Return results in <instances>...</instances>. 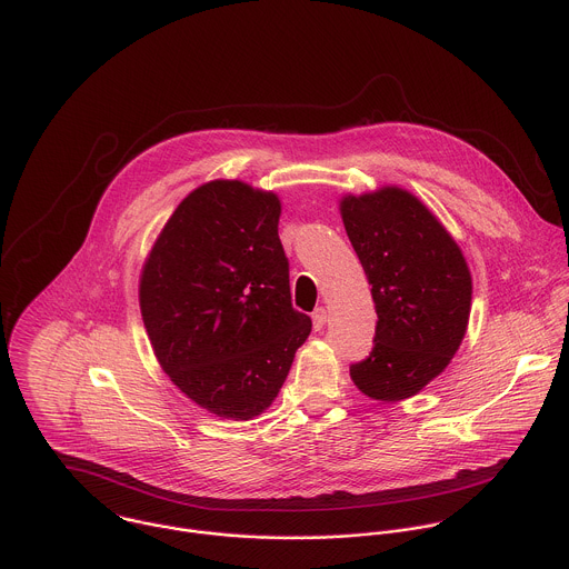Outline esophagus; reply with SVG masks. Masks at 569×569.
<instances>
[{
	"label": "esophagus",
	"mask_w": 569,
	"mask_h": 569,
	"mask_svg": "<svg viewBox=\"0 0 569 569\" xmlns=\"http://www.w3.org/2000/svg\"><path fill=\"white\" fill-rule=\"evenodd\" d=\"M311 318H313V328H316V330H322V328H325L326 311L322 309V307H320V309H316Z\"/></svg>",
	"instance_id": "34e87169"
}]
</instances>
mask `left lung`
<instances>
[{"label": "left lung", "instance_id": "obj_1", "mask_svg": "<svg viewBox=\"0 0 569 569\" xmlns=\"http://www.w3.org/2000/svg\"><path fill=\"white\" fill-rule=\"evenodd\" d=\"M346 234L372 284L375 346L350 366L377 401H401L456 355L471 311V273L438 219L407 190L383 188L341 201Z\"/></svg>", "mask_w": 569, "mask_h": 569}]
</instances>
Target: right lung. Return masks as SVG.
<instances>
[{
  "instance_id": "add662e5",
  "label": "right lung",
  "mask_w": 569,
  "mask_h": 569,
  "mask_svg": "<svg viewBox=\"0 0 569 569\" xmlns=\"http://www.w3.org/2000/svg\"><path fill=\"white\" fill-rule=\"evenodd\" d=\"M280 201L210 181L172 212L140 280L156 357L197 406L247 420L278 397L311 318L291 305Z\"/></svg>"
}]
</instances>
